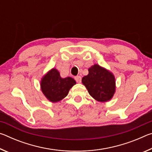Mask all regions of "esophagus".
I'll return each instance as SVG.
<instances>
[{
  "mask_svg": "<svg viewBox=\"0 0 152 152\" xmlns=\"http://www.w3.org/2000/svg\"><path fill=\"white\" fill-rule=\"evenodd\" d=\"M74 79H75V80L78 82V83H80V82H81V80H82V78L81 76H76L74 77Z\"/></svg>",
  "mask_w": 152,
  "mask_h": 152,
  "instance_id": "obj_1",
  "label": "esophagus"
}]
</instances>
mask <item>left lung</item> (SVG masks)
<instances>
[{
    "mask_svg": "<svg viewBox=\"0 0 152 152\" xmlns=\"http://www.w3.org/2000/svg\"><path fill=\"white\" fill-rule=\"evenodd\" d=\"M82 82L90 95L102 102L110 101L116 89L114 75L98 64L88 68V74L82 78Z\"/></svg>",
    "mask_w": 152,
    "mask_h": 152,
    "instance_id": "1",
    "label": "left lung"
}]
</instances>
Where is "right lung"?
<instances>
[{"mask_svg": "<svg viewBox=\"0 0 152 152\" xmlns=\"http://www.w3.org/2000/svg\"><path fill=\"white\" fill-rule=\"evenodd\" d=\"M76 83L75 80L71 77L61 78L60 72L53 68L43 76L41 80V88L49 101L56 102L65 98Z\"/></svg>", "mask_w": 152, "mask_h": 152, "instance_id": "right-lung-1", "label": "right lung"}]
</instances>
